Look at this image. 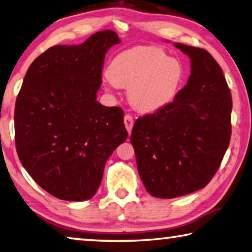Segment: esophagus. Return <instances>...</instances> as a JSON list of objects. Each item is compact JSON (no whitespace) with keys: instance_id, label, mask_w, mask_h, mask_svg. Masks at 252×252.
<instances>
[{"instance_id":"obj_1","label":"esophagus","mask_w":252,"mask_h":252,"mask_svg":"<svg viewBox=\"0 0 252 252\" xmlns=\"http://www.w3.org/2000/svg\"><path fill=\"white\" fill-rule=\"evenodd\" d=\"M124 124H125L127 132L130 134V132H132V128H133V124H134V119L132 117V115H129V114L125 115V117H124Z\"/></svg>"}]
</instances>
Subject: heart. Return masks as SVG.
Returning a JSON list of instances; mask_svg holds the SVG:
<instances>
[{
	"label": "heart",
	"mask_w": 252,
	"mask_h": 252,
	"mask_svg": "<svg viewBox=\"0 0 252 252\" xmlns=\"http://www.w3.org/2000/svg\"><path fill=\"white\" fill-rule=\"evenodd\" d=\"M187 79L180 59L157 46H135L117 54L108 67L105 81L111 87L128 89L129 103L143 114L168 107Z\"/></svg>",
	"instance_id": "1"
}]
</instances>
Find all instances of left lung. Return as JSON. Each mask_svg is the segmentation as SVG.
Wrapping results in <instances>:
<instances>
[{
  "label": "left lung",
  "mask_w": 252,
  "mask_h": 252,
  "mask_svg": "<svg viewBox=\"0 0 252 252\" xmlns=\"http://www.w3.org/2000/svg\"><path fill=\"white\" fill-rule=\"evenodd\" d=\"M191 75L173 103L135 122L130 142L147 191L173 199L205 188L231 140V91L220 65L203 49L175 43Z\"/></svg>",
  "instance_id": "left-lung-1"
}]
</instances>
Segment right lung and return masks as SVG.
<instances>
[{
	"mask_svg": "<svg viewBox=\"0 0 252 252\" xmlns=\"http://www.w3.org/2000/svg\"><path fill=\"white\" fill-rule=\"evenodd\" d=\"M114 31L47 49L29 65L14 108L18 157L36 183L68 201L91 199L104 165L128 136L119 107L96 101Z\"/></svg>",
	"mask_w": 252,
	"mask_h": 252,
	"instance_id": "add662e5",
	"label": "right lung"
}]
</instances>
